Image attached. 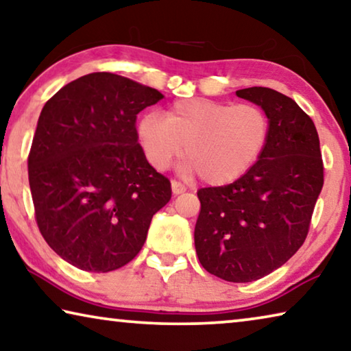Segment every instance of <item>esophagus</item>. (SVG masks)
Returning <instances> with one entry per match:
<instances>
[{"label": "esophagus", "instance_id": "1", "mask_svg": "<svg viewBox=\"0 0 351 351\" xmlns=\"http://www.w3.org/2000/svg\"><path fill=\"white\" fill-rule=\"evenodd\" d=\"M171 191H173L175 195H180V193L186 192V186H184V184H181L180 181L173 180V181H171Z\"/></svg>", "mask_w": 351, "mask_h": 351}]
</instances>
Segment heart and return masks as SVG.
<instances>
[{
  "instance_id": "obj_1",
  "label": "heart",
  "mask_w": 351,
  "mask_h": 351,
  "mask_svg": "<svg viewBox=\"0 0 351 351\" xmlns=\"http://www.w3.org/2000/svg\"><path fill=\"white\" fill-rule=\"evenodd\" d=\"M137 141L153 169H169L184 147L186 169L210 186H223L245 175L264 154L270 119L256 104L180 99L164 119L154 112L143 115Z\"/></svg>"
}]
</instances>
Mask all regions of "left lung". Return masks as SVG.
I'll return each instance as SVG.
<instances>
[{
    "label": "left lung",
    "mask_w": 351,
    "mask_h": 351,
    "mask_svg": "<svg viewBox=\"0 0 351 351\" xmlns=\"http://www.w3.org/2000/svg\"><path fill=\"white\" fill-rule=\"evenodd\" d=\"M236 95L265 110L270 141L245 175L197 192L195 250L206 271L250 282L286 264L303 245L324 187V160L314 121L292 98L269 87Z\"/></svg>",
    "instance_id": "1"
}]
</instances>
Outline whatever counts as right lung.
Segmentation results:
<instances>
[{
  "label": "right lung",
  "instance_id": "right-lung-1",
  "mask_svg": "<svg viewBox=\"0 0 351 351\" xmlns=\"http://www.w3.org/2000/svg\"><path fill=\"white\" fill-rule=\"evenodd\" d=\"M156 88L97 71L69 82L43 106L27 175L40 234L60 258L106 274L141 252L153 215L169 203V178L137 142V114L162 99Z\"/></svg>",
  "mask_w": 351,
  "mask_h": 351
}]
</instances>
